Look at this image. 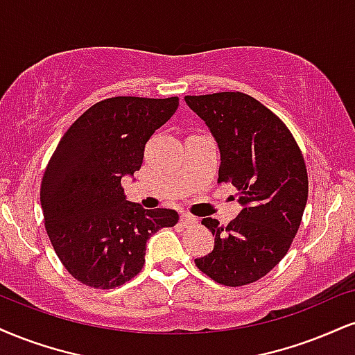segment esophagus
I'll list each match as a JSON object with an SVG mask.
<instances>
[{"instance_id": "34e87169", "label": "esophagus", "mask_w": 355, "mask_h": 355, "mask_svg": "<svg viewBox=\"0 0 355 355\" xmlns=\"http://www.w3.org/2000/svg\"><path fill=\"white\" fill-rule=\"evenodd\" d=\"M196 221H198V218H196V216H193V215H190V213H182V216H180V223L183 225V226H189V225H195Z\"/></svg>"}]
</instances>
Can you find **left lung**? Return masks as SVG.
<instances>
[{
    "mask_svg": "<svg viewBox=\"0 0 355 355\" xmlns=\"http://www.w3.org/2000/svg\"><path fill=\"white\" fill-rule=\"evenodd\" d=\"M220 147L218 182L238 190L243 210L226 226L203 218L215 236L196 268L223 286L266 276L291 248L307 202V168L291 130L275 112L243 92L185 96Z\"/></svg>",
    "mask_w": 355,
    "mask_h": 355,
    "instance_id": "obj_1",
    "label": "left lung"
}]
</instances>
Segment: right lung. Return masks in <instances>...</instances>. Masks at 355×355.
Listing matches in <instances>:
<instances>
[{"instance_id":"1","label":"right lung","mask_w":355,"mask_h":355,"mask_svg":"<svg viewBox=\"0 0 355 355\" xmlns=\"http://www.w3.org/2000/svg\"><path fill=\"white\" fill-rule=\"evenodd\" d=\"M178 107V97L119 96L89 107L67 129L41 180L44 226L62 266L94 289L117 288L142 271L147 240L178 213L125 200L123 175Z\"/></svg>"}]
</instances>
